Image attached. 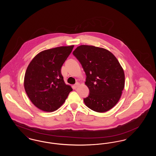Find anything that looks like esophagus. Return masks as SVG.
<instances>
[{
  "label": "esophagus",
  "mask_w": 156,
  "mask_h": 156,
  "mask_svg": "<svg viewBox=\"0 0 156 156\" xmlns=\"http://www.w3.org/2000/svg\"><path fill=\"white\" fill-rule=\"evenodd\" d=\"M79 85H80V83L78 82H76L74 85V88L75 89H76V88H77L79 87Z\"/></svg>",
  "instance_id": "esophagus-1"
}]
</instances>
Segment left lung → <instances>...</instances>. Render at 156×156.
I'll list each match as a JSON object with an SVG mask.
<instances>
[{
	"instance_id": "1",
	"label": "left lung",
	"mask_w": 156,
	"mask_h": 156,
	"mask_svg": "<svg viewBox=\"0 0 156 156\" xmlns=\"http://www.w3.org/2000/svg\"><path fill=\"white\" fill-rule=\"evenodd\" d=\"M73 54L87 75L85 83L90 93L83 99L86 106L99 113L111 109L125 87V73L118 60L108 50L88 45L77 47Z\"/></svg>"
}]
</instances>
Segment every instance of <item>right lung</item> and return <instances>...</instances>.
Returning a JSON list of instances; mask_svg holds the SVG:
<instances>
[{"mask_svg":"<svg viewBox=\"0 0 156 156\" xmlns=\"http://www.w3.org/2000/svg\"><path fill=\"white\" fill-rule=\"evenodd\" d=\"M74 47L61 46L39 52L27 68L24 89L31 102L39 109L56 111L73 90L64 81L61 68Z\"/></svg>","mask_w":156,"mask_h":156,"instance_id":"right-lung-1","label":"right lung"}]
</instances>
